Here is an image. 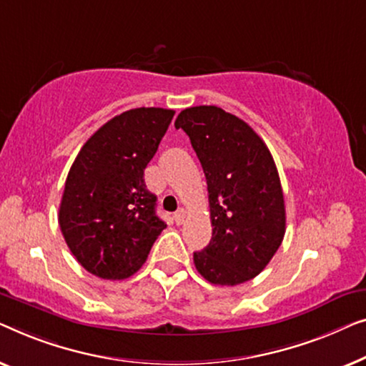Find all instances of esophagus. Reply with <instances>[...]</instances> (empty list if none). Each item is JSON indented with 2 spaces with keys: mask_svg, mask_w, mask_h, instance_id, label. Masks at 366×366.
<instances>
[{
  "mask_svg": "<svg viewBox=\"0 0 366 366\" xmlns=\"http://www.w3.org/2000/svg\"><path fill=\"white\" fill-rule=\"evenodd\" d=\"M174 220H176L177 225H181L184 220H185V210L184 209H179L176 214H174Z\"/></svg>",
  "mask_w": 366,
  "mask_h": 366,
  "instance_id": "34e87169",
  "label": "esophagus"
}]
</instances>
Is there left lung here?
<instances>
[{
  "label": "left lung",
  "instance_id": "8db88e82",
  "mask_svg": "<svg viewBox=\"0 0 366 366\" xmlns=\"http://www.w3.org/2000/svg\"><path fill=\"white\" fill-rule=\"evenodd\" d=\"M176 129L190 139L209 190L212 239L194 252L214 285H239L265 269L285 235V202L274 157L252 127L217 106L184 109Z\"/></svg>",
  "mask_w": 366,
  "mask_h": 366
}]
</instances>
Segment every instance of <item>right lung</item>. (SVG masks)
<instances>
[{"label": "right lung", "instance_id": "1", "mask_svg": "<svg viewBox=\"0 0 366 366\" xmlns=\"http://www.w3.org/2000/svg\"><path fill=\"white\" fill-rule=\"evenodd\" d=\"M176 112L137 107L112 117L81 147L59 204V227L92 275L122 280L141 269L166 222L144 182Z\"/></svg>", "mask_w": 366, "mask_h": 366}]
</instances>
